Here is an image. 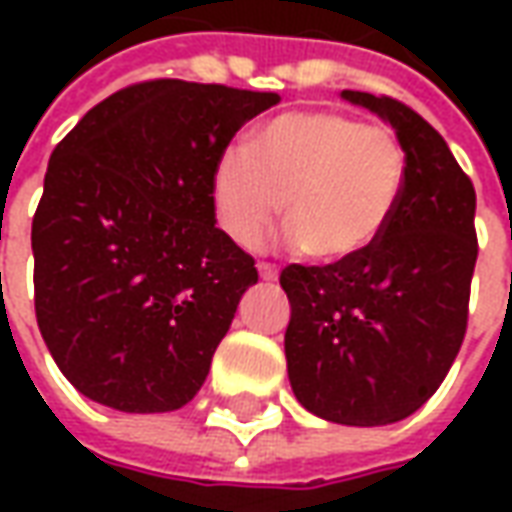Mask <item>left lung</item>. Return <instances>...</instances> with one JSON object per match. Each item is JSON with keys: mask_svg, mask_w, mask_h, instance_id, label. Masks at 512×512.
Here are the masks:
<instances>
[{"mask_svg": "<svg viewBox=\"0 0 512 512\" xmlns=\"http://www.w3.org/2000/svg\"><path fill=\"white\" fill-rule=\"evenodd\" d=\"M271 95L180 79L109 95L54 147L32 219L35 315L84 397L164 414L208 378L255 260L216 227L213 178Z\"/></svg>", "mask_w": 512, "mask_h": 512, "instance_id": "8db88e82", "label": "left lung"}]
</instances>
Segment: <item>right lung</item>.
<instances>
[{
	"label": "right lung",
	"mask_w": 512,
	"mask_h": 512,
	"mask_svg": "<svg viewBox=\"0 0 512 512\" xmlns=\"http://www.w3.org/2000/svg\"><path fill=\"white\" fill-rule=\"evenodd\" d=\"M340 98L395 128L406 169L370 244L332 266L282 271L285 359L310 414L378 428L414 414L461 351L477 260L474 189L428 123L392 115L370 93Z\"/></svg>",
	"instance_id": "obj_1"
}]
</instances>
